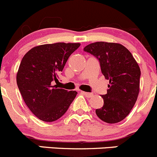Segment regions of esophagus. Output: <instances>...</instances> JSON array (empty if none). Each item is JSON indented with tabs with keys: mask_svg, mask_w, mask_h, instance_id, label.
<instances>
[{
	"mask_svg": "<svg viewBox=\"0 0 157 157\" xmlns=\"http://www.w3.org/2000/svg\"><path fill=\"white\" fill-rule=\"evenodd\" d=\"M81 93H82V94L85 95V96H86L87 98H91V97L93 96V94L92 93H88V92L85 91H81Z\"/></svg>",
	"mask_w": 157,
	"mask_h": 157,
	"instance_id": "obj_1",
	"label": "esophagus"
}]
</instances>
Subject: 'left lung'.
<instances>
[{
	"label": "left lung",
	"mask_w": 157,
	"mask_h": 157,
	"mask_svg": "<svg viewBox=\"0 0 157 157\" xmlns=\"http://www.w3.org/2000/svg\"><path fill=\"white\" fill-rule=\"evenodd\" d=\"M84 51L99 60L102 74L109 81L103 106L96 114L106 123L123 120L135 104L140 90V70L130 51L120 44L104 41L87 45Z\"/></svg>",
	"instance_id": "left-lung-1"
}]
</instances>
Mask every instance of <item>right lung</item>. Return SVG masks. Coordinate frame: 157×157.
<instances>
[{"instance_id": "add662e5", "label": "right lung", "mask_w": 157, "mask_h": 157, "mask_svg": "<svg viewBox=\"0 0 157 157\" xmlns=\"http://www.w3.org/2000/svg\"><path fill=\"white\" fill-rule=\"evenodd\" d=\"M79 43H55L39 45L22 58L17 82L25 104L44 122H54L63 116L76 97L75 90L56 88L58 81L69 56Z\"/></svg>"}]
</instances>
